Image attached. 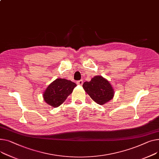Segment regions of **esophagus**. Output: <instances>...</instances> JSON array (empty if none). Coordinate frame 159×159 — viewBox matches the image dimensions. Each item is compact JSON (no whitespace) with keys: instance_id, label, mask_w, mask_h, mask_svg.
<instances>
[{"instance_id":"34e87169","label":"esophagus","mask_w":159,"mask_h":159,"mask_svg":"<svg viewBox=\"0 0 159 159\" xmlns=\"http://www.w3.org/2000/svg\"><path fill=\"white\" fill-rule=\"evenodd\" d=\"M77 85H79V86H82V84H83V80H80L77 81Z\"/></svg>"}]
</instances>
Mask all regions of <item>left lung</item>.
Returning a JSON list of instances; mask_svg holds the SVG:
<instances>
[{
  "mask_svg": "<svg viewBox=\"0 0 159 159\" xmlns=\"http://www.w3.org/2000/svg\"><path fill=\"white\" fill-rule=\"evenodd\" d=\"M85 91L98 104L103 105L112 99L114 91L110 82L102 76H94L82 85Z\"/></svg>",
  "mask_w": 159,
  "mask_h": 159,
  "instance_id": "1",
  "label": "left lung"
}]
</instances>
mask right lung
I'll return each mask as SVG.
<instances>
[{
  "label": "right lung",
  "mask_w": 159,
  "mask_h": 159,
  "mask_svg": "<svg viewBox=\"0 0 159 159\" xmlns=\"http://www.w3.org/2000/svg\"><path fill=\"white\" fill-rule=\"evenodd\" d=\"M77 84L65 79H57L43 93V99L52 107H57L64 102Z\"/></svg>",
  "instance_id": "right-lung-1"
}]
</instances>
